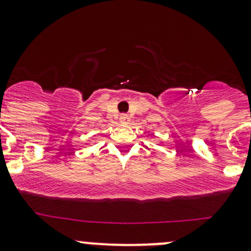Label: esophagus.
I'll use <instances>...</instances> for the list:
<instances>
[{
  "label": "esophagus",
  "mask_w": 251,
  "mask_h": 251,
  "mask_svg": "<svg viewBox=\"0 0 251 251\" xmlns=\"http://www.w3.org/2000/svg\"><path fill=\"white\" fill-rule=\"evenodd\" d=\"M120 123L121 124H128L130 123V117L127 114H121L120 115Z\"/></svg>",
  "instance_id": "34e87169"
}]
</instances>
